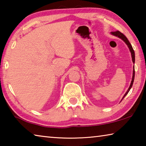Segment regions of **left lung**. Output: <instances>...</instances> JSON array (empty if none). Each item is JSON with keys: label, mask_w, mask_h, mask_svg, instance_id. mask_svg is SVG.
Instances as JSON below:
<instances>
[{"label": "left lung", "mask_w": 146, "mask_h": 146, "mask_svg": "<svg viewBox=\"0 0 146 146\" xmlns=\"http://www.w3.org/2000/svg\"><path fill=\"white\" fill-rule=\"evenodd\" d=\"M111 35H113L114 36H115L119 37V38H121V39L124 41V42L126 43V45H127V47H129V49L130 50V52H131V58H132V61L133 63H135V52H134V50L132 46L131 45V43H129V40H127V38L125 36L122 34V33H121L119 31H115V32H111ZM134 78H135V68L133 66V77H132V80H131V84H130V86L128 88V90H127V92H126V94H124V96H123V98H122V99L124 98V97L126 96L128 92L130 90V89L132 87V85H133V81H134Z\"/></svg>", "instance_id": "obj_1"}]
</instances>
